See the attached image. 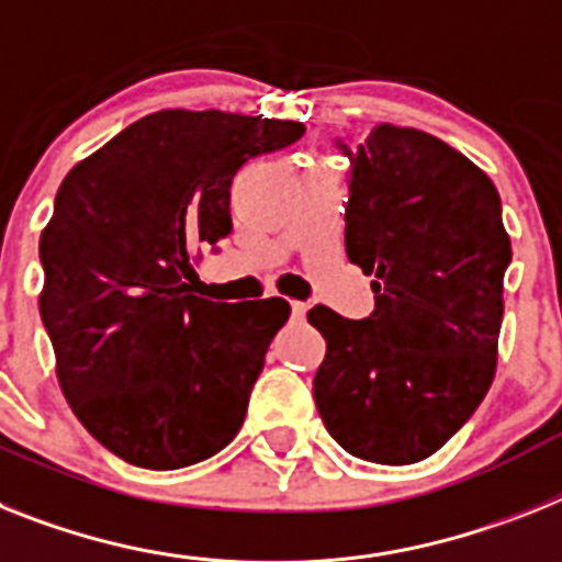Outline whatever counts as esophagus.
Listing matches in <instances>:
<instances>
[{
  "label": "esophagus",
  "instance_id": "obj_1",
  "mask_svg": "<svg viewBox=\"0 0 562 562\" xmlns=\"http://www.w3.org/2000/svg\"><path fill=\"white\" fill-rule=\"evenodd\" d=\"M305 311H308V303H291V317L303 319Z\"/></svg>",
  "mask_w": 562,
  "mask_h": 562
}]
</instances>
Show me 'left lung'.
<instances>
[{"instance_id": "obj_1", "label": "left lung", "mask_w": 562, "mask_h": 562, "mask_svg": "<svg viewBox=\"0 0 562 562\" xmlns=\"http://www.w3.org/2000/svg\"><path fill=\"white\" fill-rule=\"evenodd\" d=\"M339 148L351 159L346 254L374 277V311H308L328 346L314 400L348 454L419 463L492 385L512 239L492 179L437 136L376 125Z\"/></svg>"}]
</instances>
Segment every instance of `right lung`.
<instances>
[{"label":"right lung","instance_id":"obj_1","mask_svg":"<svg viewBox=\"0 0 562 562\" xmlns=\"http://www.w3.org/2000/svg\"><path fill=\"white\" fill-rule=\"evenodd\" d=\"M303 122L157 111L77 162L40 239V314L65 400L125 463L171 471L225 449L248 412L280 296L211 303L188 282L231 234V182Z\"/></svg>","mask_w":562,"mask_h":562}]
</instances>
